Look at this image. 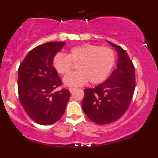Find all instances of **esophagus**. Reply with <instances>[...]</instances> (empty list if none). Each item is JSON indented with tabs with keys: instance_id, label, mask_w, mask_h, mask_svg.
Returning <instances> with one entry per match:
<instances>
[{
	"instance_id": "esophagus-1",
	"label": "esophagus",
	"mask_w": 158,
	"mask_h": 158,
	"mask_svg": "<svg viewBox=\"0 0 158 158\" xmlns=\"http://www.w3.org/2000/svg\"><path fill=\"white\" fill-rule=\"evenodd\" d=\"M74 90H75V88H69V90H70V93H72Z\"/></svg>"
}]
</instances>
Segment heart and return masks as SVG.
I'll return each mask as SVG.
<instances>
[{"mask_svg": "<svg viewBox=\"0 0 158 158\" xmlns=\"http://www.w3.org/2000/svg\"><path fill=\"white\" fill-rule=\"evenodd\" d=\"M73 64H77V71L64 78L68 86H79L89 80L91 85L102 82L108 77L114 63L115 54L109 48L91 44L76 46L68 54L59 52L52 59V66L60 75H67Z\"/></svg>", "mask_w": 158, "mask_h": 158, "instance_id": "obj_1", "label": "heart"}]
</instances>
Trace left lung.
Returning <instances> with one entry per match:
<instances>
[{
    "mask_svg": "<svg viewBox=\"0 0 158 158\" xmlns=\"http://www.w3.org/2000/svg\"><path fill=\"white\" fill-rule=\"evenodd\" d=\"M118 53L117 68L107 80L84 90L81 106L90 120L99 125L119 119L129 107L135 89V67L126 51L108 41Z\"/></svg>",
    "mask_w": 158,
    "mask_h": 158,
    "instance_id": "obj_1",
    "label": "left lung"
}]
</instances>
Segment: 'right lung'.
<instances>
[{"label": "right lung", "mask_w": 158, "mask_h": 158, "mask_svg": "<svg viewBox=\"0 0 158 158\" xmlns=\"http://www.w3.org/2000/svg\"><path fill=\"white\" fill-rule=\"evenodd\" d=\"M65 42H48L29 52L19 68V98L27 115L34 122L48 126L57 122L64 113L70 98L69 90L52 66V59Z\"/></svg>", "instance_id": "add662e5"}]
</instances>
